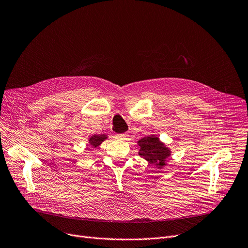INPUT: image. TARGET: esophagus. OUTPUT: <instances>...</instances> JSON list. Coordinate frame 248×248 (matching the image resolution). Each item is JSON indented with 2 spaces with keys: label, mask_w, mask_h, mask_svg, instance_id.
<instances>
[{
  "label": "esophagus",
  "mask_w": 248,
  "mask_h": 248,
  "mask_svg": "<svg viewBox=\"0 0 248 248\" xmlns=\"http://www.w3.org/2000/svg\"><path fill=\"white\" fill-rule=\"evenodd\" d=\"M128 133H121V134H117L116 137L118 138V140H126L128 138Z\"/></svg>",
  "instance_id": "34e87169"
}]
</instances>
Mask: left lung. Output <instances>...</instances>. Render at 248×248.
I'll return each mask as SVG.
<instances>
[{
	"mask_svg": "<svg viewBox=\"0 0 248 248\" xmlns=\"http://www.w3.org/2000/svg\"><path fill=\"white\" fill-rule=\"evenodd\" d=\"M140 145V155L157 169L166 166L168 157L171 155L169 147H167L155 135L145 136L137 141Z\"/></svg>",
	"mask_w": 248,
	"mask_h": 248,
	"instance_id": "8db88e82",
	"label": "left lung"
}]
</instances>
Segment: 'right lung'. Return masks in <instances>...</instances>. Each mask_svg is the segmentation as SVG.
<instances>
[{
    "mask_svg": "<svg viewBox=\"0 0 248 248\" xmlns=\"http://www.w3.org/2000/svg\"><path fill=\"white\" fill-rule=\"evenodd\" d=\"M108 138L107 135L105 134H94L92 137H90V140H88V142H90L91 146L93 147H97L98 145H101V143L106 140Z\"/></svg>",
    "mask_w": 248,
    "mask_h": 248,
    "instance_id": "obj_1",
    "label": "right lung"
}]
</instances>
